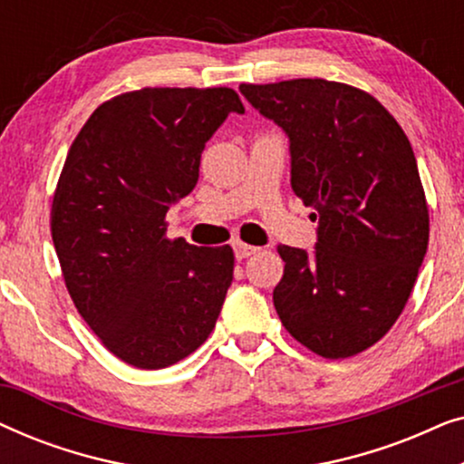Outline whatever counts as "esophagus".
<instances>
[{
	"mask_svg": "<svg viewBox=\"0 0 464 464\" xmlns=\"http://www.w3.org/2000/svg\"><path fill=\"white\" fill-rule=\"evenodd\" d=\"M234 253H237L238 259H245V257H251L259 253V246H253V245H246V243H237L234 245Z\"/></svg>",
	"mask_w": 464,
	"mask_h": 464,
	"instance_id": "34e87169",
	"label": "esophagus"
}]
</instances>
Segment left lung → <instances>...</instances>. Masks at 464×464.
Masks as SVG:
<instances>
[{
	"mask_svg": "<svg viewBox=\"0 0 464 464\" xmlns=\"http://www.w3.org/2000/svg\"><path fill=\"white\" fill-rule=\"evenodd\" d=\"M240 92L287 132L291 188L319 215L314 253L278 245V319L325 359L363 353L403 313L429 245L410 139L380 101L342 82L240 84Z\"/></svg>",
	"mask_w": 464,
	"mask_h": 464,
	"instance_id": "1",
	"label": "left lung"
}]
</instances>
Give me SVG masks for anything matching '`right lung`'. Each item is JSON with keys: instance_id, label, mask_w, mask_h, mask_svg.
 Returning <instances> with one entry per match:
<instances>
[{"instance_id": "1", "label": "right lung", "mask_w": 464, "mask_h": 464, "mask_svg": "<svg viewBox=\"0 0 464 464\" xmlns=\"http://www.w3.org/2000/svg\"><path fill=\"white\" fill-rule=\"evenodd\" d=\"M232 88H141L92 111L56 183L50 230L67 291L107 351L139 370L186 359L213 332L232 283V246L167 237L192 192Z\"/></svg>"}]
</instances>
